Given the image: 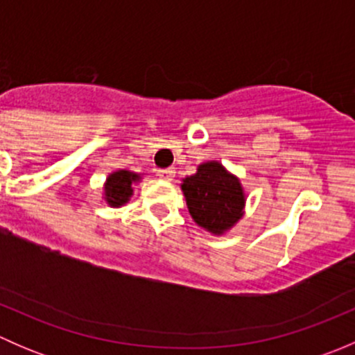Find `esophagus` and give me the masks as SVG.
<instances>
[{
  "mask_svg": "<svg viewBox=\"0 0 355 355\" xmlns=\"http://www.w3.org/2000/svg\"><path fill=\"white\" fill-rule=\"evenodd\" d=\"M157 177L163 178V180H173L175 177V170L173 168H163V170H157Z\"/></svg>",
  "mask_w": 355,
  "mask_h": 355,
  "instance_id": "esophagus-1",
  "label": "esophagus"
}]
</instances>
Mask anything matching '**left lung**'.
<instances>
[{
  "label": "left lung",
  "mask_w": 355,
  "mask_h": 355,
  "mask_svg": "<svg viewBox=\"0 0 355 355\" xmlns=\"http://www.w3.org/2000/svg\"><path fill=\"white\" fill-rule=\"evenodd\" d=\"M189 213L204 230L221 235L244 216L245 194L241 180L218 161L199 164L182 184Z\"/></svg>",
  "instance_id": "8db88e82"
}]
</instances>
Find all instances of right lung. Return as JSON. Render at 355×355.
Instances as JSON below:
<instances>
[{
	"label": "right lung",
	"instance_id": "add662e5",
	"mask_svg": "<svg viewBox=\"0 0 355 355\" xmlns=\"http://www.w3.org/2000/svg\"><path fill=\"white\" fill-rule=\"evenodd\" d=\"M141 180V175L128 170H118L108 175L105 184V200L111 207H120L134 194L132 185Z\"/></svg>",
	"mask_w": 355,
	"mask_h": 355
}]
</instances>
